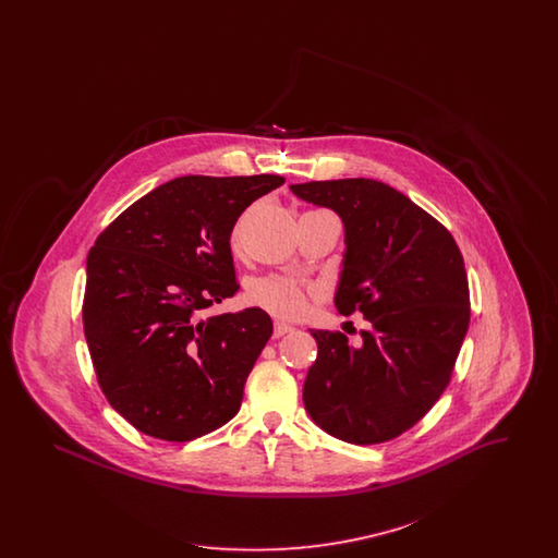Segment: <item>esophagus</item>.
I'll list each match as a JSON object with an SVG mask.
<instances>
[{
	"instance_id": "esophagus-1",
	"label": "esophagus",
	"mask_w": 558,
	"mask_h": 558,
	"mask_svg": "<svg viewBox=\"0 0 558 558\" xmlns=\"http://www.w3.org/2000/svg\"><path fill=\"white\" fill-rule=\"evenodd\" d=\"M292 330H294V328H292L291 324H284V322H276V324H274V337H276V339L289 335Z\"/></svg>"
}]
</instances>
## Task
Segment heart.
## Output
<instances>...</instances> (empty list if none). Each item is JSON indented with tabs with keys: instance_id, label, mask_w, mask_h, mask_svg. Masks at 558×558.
<instances>
[{
	"instance_id": "heart-1",
	"label": "heart",
	"mask_w": 558,
	"mask_h": 558,
	"mask_svg": "<svg viewBox=\"0 0 558 558\" xmlns=\"http://www.w3.org/2000/svg\"><path fill=\"white\" fill-rule=\"evenodd\" d=\"M248 299L278 318L294 319L307 312L312 291L292 278L271 276L257 280L248 291Z\"/></svg>"
}]
</instances>
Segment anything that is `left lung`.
<instances>
[{"label": "left lung", "instance_id": "8db88e82", "mask_svg": "<svg viewBox=\"0 0 558 558\" xmlns=\"http://www.w3.org/2000/svg\"><path fill=\"white\" fill-rule=\"evenodd\" d=\"M337 213L345 253L335 292L339 314L371 322L351 345L312 330L318 357L303 385L312 421L347 444L389 441L416 425L450 383L469 330V280L450 232L396 187L351 178L291 186Z\"/></svg>", "mask_w": 558, "mask_h": 558}]
</instances>
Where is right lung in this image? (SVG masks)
<instances>
[{
  "label": "right lung",
  "instance_id": "1",
  "mask_svg": "<svg viewBox=\"0 0 558 558\" xmlns=\"http://www.w3.org/2000/svg\"><path fill=\"white\" fill-rule=\"evenodd\" d=\"M282 175H184L121 213L87 255L83 330L110 405L137 430L190 441L236 416L274 324L264 310L205 318L239 291L230 236Z\"/></svg>",
  "mask_w": 558,
  "mask_h": 558
}]
</instances>
